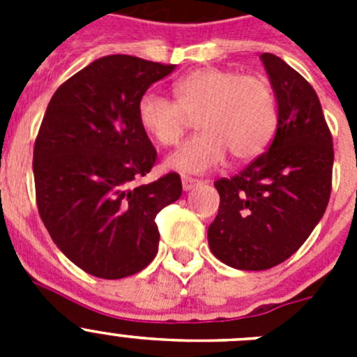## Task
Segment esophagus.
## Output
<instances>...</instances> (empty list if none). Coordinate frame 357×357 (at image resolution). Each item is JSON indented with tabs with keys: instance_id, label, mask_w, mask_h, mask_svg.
I'll list each match as a JSON object with an SVG mask.
<instances>
[{
	"instance_id": "1",
	"label": "esophagus",
	"mask_w": 357,
	"mask_h": 357,
	"mask_svg": "<svg viewBox=\"0 0 357 357\" xmlns=\"http://www.w3.org/2000/svg\"><path fill=\"white\" fill-rule=\"evenodd\" d=\"M200 184H202V181H198V178H191V176H182V188H184V191H191V189L198 188Z\"/></svg>"
}]
</instances>
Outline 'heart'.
<instances>
[{
  "label": "heart",
  "instance_id": "b5f03b06",
  "mask_svg": "<svg viewBox=\"0 0 357 357\" xmlns=\"http://www.w3.org/2000/svg\"><path fill=\"white\" fill-rule=\"evenodd\" d=\"M175 102L157 93H144L137 103V119L155 143H178L188 118L197 119L200 134L189 137L166 159V168L198 175L225 160L261 155L277 128V100L272 85L238 69L202 68L173 84Z\"/></svg>",
  "mask_w": 357,
  "mask_h": 357
}]
</instances>
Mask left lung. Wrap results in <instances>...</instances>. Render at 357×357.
I'll return each instance as SVG.
<instances>
[{"label": "left lung", "mask_w": 357, "mask_h": 357, "mask_svg": "<svg viewBox=\"0 0 357 357\" xmlns=\"http://www.w3.org/2000/svg\"><path fill=\"white\" fill-rule=\"evenodd\" d=\"M261 62L277 100L275 137L239 175L214 182L220 207L207 230L211 252L238 270L291 257L326 213L333 178V137L314 89L273 53Z\"/></svg>", "instance_id": "1"}]
</instances>
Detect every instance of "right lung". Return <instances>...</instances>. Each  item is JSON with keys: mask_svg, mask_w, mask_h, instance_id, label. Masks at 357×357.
<instances>
[{"mask_svg": "<svg viewBox=\"0 0 357 357\" xmlns=\"http://www.w3.org/2000/svg\"><path fill=\"white\" fill-rule=\"evenodd\" d=\"M173 69L107 55L48 103L33 148L37 207L62 254L94 277L123 279L146 268L159 248L155 216L182 195L176 173L134 185L157 159L137 103Z\"/></svg>", "mask_w": 357, "mask_h": 357, "instance_id": "add662e5", "label": "right lung"}]
</instances>
